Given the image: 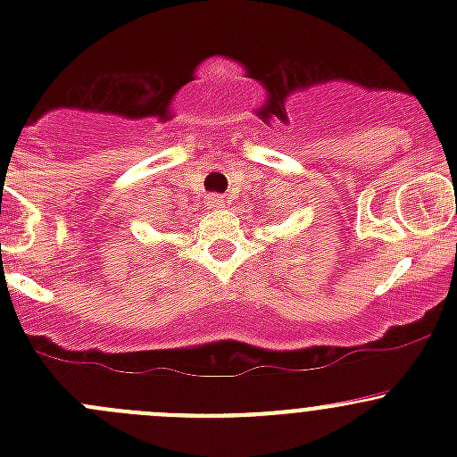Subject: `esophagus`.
I'll return each instance as SVG.
<instances>
[{
  "mask_svg": "<svg viewBox=\"0 0 457 457\" xmlns=\"http://www.w3.org/2000/svg\"><path fill=\"white\" fill-rule=\"evenodd\" d=\"M207 205L214 207V210H219V207H225V199L220 195H212L210 199H207Z\"/></svg>",
  "mask_w": 457,
  "mask_h": 457,
  "instance_id": "esophagus-1",
  "label": "esophagus"
}]
</instances>
